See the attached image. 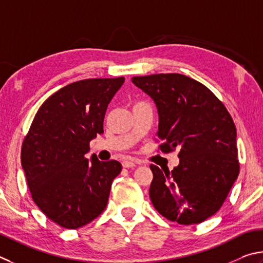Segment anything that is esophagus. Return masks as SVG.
<instances>
[{
  "mask_svg": "<svg viewBox=\"0 0 263 263\" xmlns=\"http://www.w3.org/2000/svg\"><path fill=\"white\" fill-rule=\"evenodd\" d=\"M137 164H140V162H137L136 159H126L122 162V166L129 168V167H134Z\"/></svg>",
  "mask_w": 263,
  "mask_h": 263,
  "instance_id": "esophagus-1",
  "label": "esophagus"
}]
</instances>
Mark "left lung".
I'll list each match as a JSON object with an SVG mask.
<instances>
[{
    "instance_id": "1",
    "label": "left lung",
    "mask_w": 263,
    "mask_h": 263,
    "mask_svg": "<svg viewBox=\"0 0 263 263\" xmlns=\"http://www.w3.org/2000/svg\"><path fill=\"white\" fill-rule=\"evenodd\" d=\"M157 106L163 153L179 149L172 171L150 165L155 209L172 222L199 224L217 213L239 174L237 129L222 101L181 73L133 77Z\"/></svg>"
}]
</instances>
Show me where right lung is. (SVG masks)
I'll list each match as a JSON object with an SVG mask.
<instances>
[{
  "instance_id": "1",
  "label": "right lung",
  "mask_w": 263,
  "mask_h": 263,
  "mask_svg": "<svg viewBox=\"0 0 263 263\" xmlns=\"http://www.w3.org/2000/svg\"><path fill=\"white\" fill-rule=\"evenodd\" d=\"M123 77L68 84L40 106L22 145L21 162L32 199L54 223L78 229L103 213L121 172L117 160L90 159V141L103 134L106 109Z\"/></svg>"
}]
</instances>
